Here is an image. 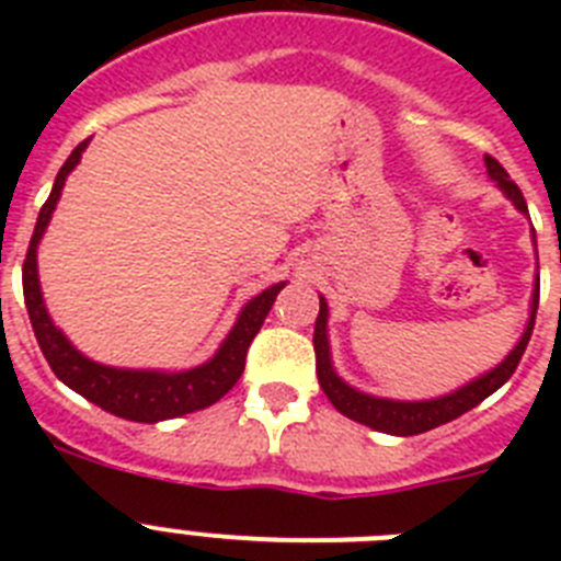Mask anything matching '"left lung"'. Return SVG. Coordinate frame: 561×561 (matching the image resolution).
I'll use <instances>...</instances> for the list:
<instances>
[{
	"mask_svg": "<svg viewBox=\"0 0 561 561\" xmlns=\"http://www.w3.org/2000/svg\"><path fill=\"white\" fill-rule=\"evenodd\" d=\"M485 171L497 182V187H503V193L514 202L519 213H528V205L523 199V191L512 182V176L505 173V168L500 165L494 157L485 153ZM537 306H539V277L537 286H534L531 297V317H528V325H525V334L519 336V342L514 345V351L500 362L497 368H492L489 374H483L480 379L469 381L455 393L440 396V399L430 401H393V399H376V396L362 393L354 390L351 385L340 379L334 374V365H331V351H329V306L320 297V314H317L314 323V354H317V379H320V388L329 396V401L340 410L342 415L359 421L365 427L379 430V433L388 435H419L427 433V430L440 427L447 421L458 419V415L469 413L472 408H478L480 401L489 399L497 388H503L505 381L512 379V374L517 370L519 359H523L525 348H528V340H531L534 320H537Z\"/></svg>",
	"mask_w": 561,
	"mask_h": 561,
	"instance_id": "1",
	"label": "left lung"
}]
</instances>
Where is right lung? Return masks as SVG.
I'll return each mask as SVG.
<instances>
[{"label": "right lung", "instance_id": "1", "mask_svg": "<svg viewBox=\"0 0 561 561\" xmlns=\"http://www.w3.org/2000/svg\"><path fill=\"white\" fill-rule=\"evenodd\" d=\"M89 140L78 142L76 151L69 153L67 162L61 165L56 176V185L49 199L44 202L42 213H38L36 230L30 238L27 257L22 266V289H24V306H27L30 323L36 331L38 348H42L44 359L49 362V368L58 379L98 404L101 410L112 415H121L126 421H142V424H157V421L176 419V415L193 413V410H205L221 399L227 390L241 379L244 374L247 351L250 342L264 325L266 314H270L272 304H275L277 291L286 284H275L264 289L257 297H252L250 304L241 309L236 325L221 342V348L216 351L210 362L199 365V368L182 370V374H162V370H126V368H108V365H98V362L87 359L81 351L53 325L47 309H44L42 286H38V261L36 250L42 241L44 230L49 225V216L56 210L58 199H61V187L67 182L69 171L81 162L83 148Z\"/></svg>", "mask_w": 561, "mask_h": 561}]
</instances>
